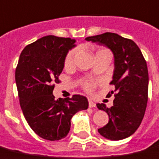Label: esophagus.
Returning a JSON list of instances; mask_svg holds the SVG:
<instances>
[{
	"instance_id": "esophagus-1",
	"label": "esophagus",
	"mask_w": 159,
	"mask_h": 159,
	"mask_svg": "<svg viewBox=\"0 0 159 159\" xmlns=\"http://www.w3.org/2000/svg\"><path fill=\"white\" fill-rule=\"evenodd\" d=\"M89 108H95V107H96V104H95V103H93V102L92 100H89Z\"/></svg>"
}]
</instances>
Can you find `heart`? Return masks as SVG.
Returning <instances> with one entry per match:
<instances>
[{
    "mask_svg": "<svg viewBox=\"0 0 159 159\" xmlns=\"http://www.w3.org/2000/svg\"><path fill=\"white\" fill-rule=\"evenodd\" d=\"M101 51H109V50H107V49H104V48H101V49L98 50L97 53L101 52ZM76 49H72V50H70L67 53V55L66 56V59H65V65L66 66H69V65L71 64V62L73 61V59L75 56H76ZM96 86H97V83L96 82H93V81H85V82L83 83V88L86 92H91Z\"/></svg>",
    "mask_w": 159,
    "mask_h": 159,
    "instance_id": "heart-1",
    "label": "heart"
}]
</instances>
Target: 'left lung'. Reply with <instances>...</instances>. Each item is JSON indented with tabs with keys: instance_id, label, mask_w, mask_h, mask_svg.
<instances>
[{
	"instance_id": "1",
	"label": "left lung",
	"mask_w": 159,
	"mask_h": 159,
	"mask_svg": "<svg viewBox=\"0 0 159 159\" xmlns=\"http://www.w3.org/2000/svg\"><path fill=\"white\" fill-rule=\"evenodd\" d=\"M86 40L103 44L115 56V71L111 85L115 89L113 106L98 103V109L109 116V122L98 129L107 139L121 140L137 130L144 117L148 98V70L139 47L131 39L114 33H104L86 38Z\"/></svg>"
}]
</instances>
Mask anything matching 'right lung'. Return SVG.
I'll list each match as a JSON object with an SVG mask.
<instances>
[{"label": "right lung", "instance_id": "obj_1", "mask_svg": "<svg viewBox=\"0 0 159 159\" xmlns=\"http://www.w3.org/2000/svg\"><path fill=\"white\" fill-rule=\"evenodd\" d=\"M70 38L48 35L30 43L19 57L15 79L20 106L29 126L45 140L58 141L67 136L70 119L88 109L87 98L73 95L55 99V83L64 68L68 50L75 46Z\"/></svg>", "mask_w": 159, "mask_h": 159}]
</instances>
